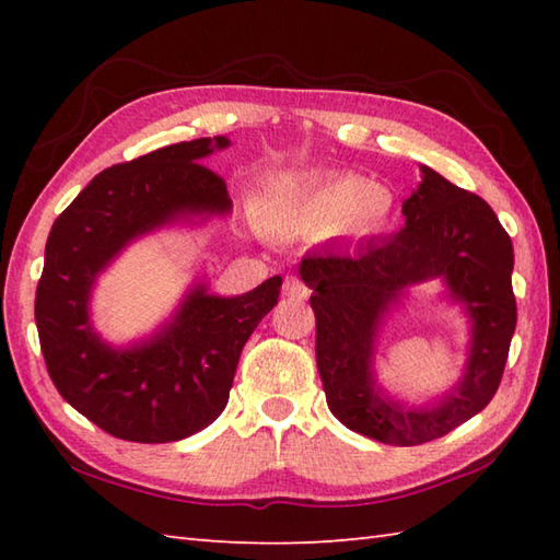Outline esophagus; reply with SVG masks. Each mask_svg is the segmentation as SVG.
Returning a JSON list of instances; mask_svg holds the SVG:
<instances>
[{"label": "esophagus", "instance_id": "esophagus-1", "mask_svg": "<svg viewBox=\"0 0 560 560\" xmlns=\"http://www.w3.org/2000/svg\"><path fill=\"white\" fill-rule=\"evenodd\" d=\"M283 295H289V299L305 301L307 295H311V289H307L305 281H301L299 277H287V281H283Z\"/></svg>", "mask_w": 560, "mask_h": 560}]
</instances>
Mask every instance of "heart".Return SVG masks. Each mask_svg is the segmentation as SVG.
I'll return each instance as SVG.
<instances>
[{
    "label": "heart",
    "mask_w": 560,
    "mask_h": 560,
    "mask_svg": "<svg viewBox=\"0 0 560 560\" xmlns=\"http://www.w3.org/2000/svg\"><path fill=\"white\" fill-rule=\"evenodd\" d=\"M395 201L385 187L371 185L361 175H331L311 187H277L261 199L259 213L269 223L307 221L343 229H375Z\"/></svg>",
    "instance_id": "b5f03b06"
}]
</instances>
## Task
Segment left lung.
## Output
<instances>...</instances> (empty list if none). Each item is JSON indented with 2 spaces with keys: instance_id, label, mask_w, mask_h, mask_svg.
I'll return each instance as SVG.
<instances>
[{
  "instance_id": "8db88e82",
  "label": "left lung",
  "mask_w": 560,
  "mask_h": 560,
  "mask_svg": "<svg viewBox=\"0 0 560 560\" xmlns=\"http://www.w3.org/2000/svg\"><path fill=\"white\" fill-rule=\"evenodd\" d=\"M404 229L361 245L313 247L299 273L313 289L315 355L327 407L351 431L385 445H421L477 416L495 395L515 335L513 241L477 195L421 165V185L401 205ZM440 280L470 317L465 373L445 396L409 408L374 377L386 315L411 285Z\"/></svg>"
}]
</instances>
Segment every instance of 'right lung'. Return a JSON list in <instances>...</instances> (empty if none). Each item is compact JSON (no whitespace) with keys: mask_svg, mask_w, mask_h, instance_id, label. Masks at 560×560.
<instances>
[{"mask_svg":"<svg viewBox=\"0 0 560 560\" xmlns=\"http://www.w3.org/2000/svg\"><path fill=\"white\" fill-rule=\"evenodd\" d=\"M231 147L205 137L163 147L98 173L47 235L35 291V325L59 395L89 421L132 443H173L199 433L229 404L245 341L279 301L281 277L243 295L195 281L171 319L127 347L91 323L101 273L139 237L231 213L225 183L199 161Z\"/></svg>","mask_w":560,"mask_h":560,"instance_id":"add662e5","label":"right lung"}]
</instances>
